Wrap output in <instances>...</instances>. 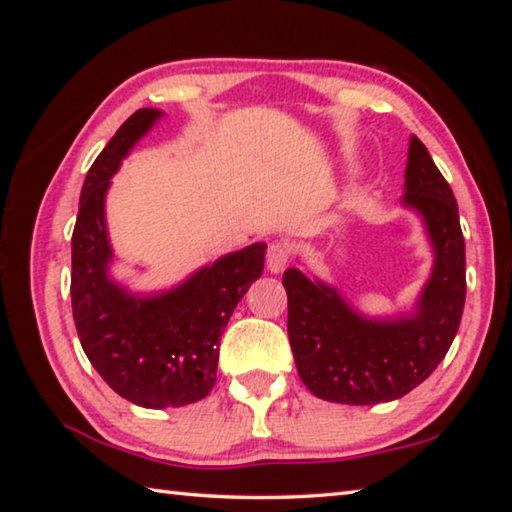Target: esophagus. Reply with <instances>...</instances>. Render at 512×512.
<instances>
[{"label": "esophagus", "mask_w": 512, "mask_h": 512, "mask_svg": "<svg viewBox=\"0 0 512 512\" xmlns=\"http://www.w3.org/2000/svg\"><path fill=\"white\" fill-rule=\"evenodd\" d=\"M291 259V250L287 244H282V241H275V244L268 246L266 250V268L271 273H282L284 268H287Z\"/></svg>", "instance_id": "1"}]
</instances>
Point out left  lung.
Here are the masks:
<instances>
[{"label": "left lung", "mask_w": 512, "mask_h": 512, "mask_svg": "<svg viewBox=\"0 0 512 512\" xmlns=\"http://www.w3.org/2000/svg\"><path fill=\"white\" fill-rule=\"evenodd\" d=\"M404 205L422 216L433 271L415 309L402 318H366L334 287L289 268V341L305 386L320 400L370 406L411 393L452 345L465 305V241L452 187L418 137H411Z\"/></svg>", "instance_id": "left-lung-1"}]
</instances>
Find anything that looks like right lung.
Listing matches in <instances>:
<instances>
[{
  "label": "right lung",
  "instance_id": "obj_1",
  "mask_svg": "<svg viewBox=\"0 0 512 512\" xmlns=\"http://www.w3.org/2000/svg\"><path fill=\"white\" fill-rule=\"evenodd\" d=\"M160 117L155 108L133 112L85 176L69 287L83 352L112 391L144 409H176L212 391L221 334L237 302L262 275L266 255V244L259 241L153 296H133L108 275L110 178Z\"/></svg>",
  "mask_w": 512,
  "mask_h": 512
}]
</instances>
